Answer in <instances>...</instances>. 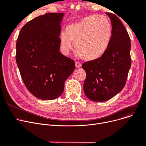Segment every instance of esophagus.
Here are the masks:
<instances>
[{"mask_svg":"<svg viewBox=\"0 0 146 146\" xmlns=\"http://www.w3.org/2000/svg\"><path fill=\"white\" fill-rule=\"evenodd\" d=\"M75 65H76V67L79 68V67H81V63L80 62H78V61H76L75 62Z\"/></svg>","mask_w":146,"mask_h":146,"instance_id":"obj_1","label":"esophagus"}]
</instances>
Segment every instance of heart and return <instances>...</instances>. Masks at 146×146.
<instances>
[{
  "mask_svg": "<svg viewBox=\"0 0 146 146\" xmlns=\"http://www.w3.org/2000/svg\"><path fill=\"white\" fill-rule=\"evenodd\" d=\"M112 36V26L104 15H92L66 27L60 34V43L65 53L72 48V42L82 58L92 61L100 58L108 48Z\"/></svg>",
  "mask_w": 146,
  "mask_h": 146,
  "instance_id": "obj_1",
  "label": "heart"
}]
</instances>
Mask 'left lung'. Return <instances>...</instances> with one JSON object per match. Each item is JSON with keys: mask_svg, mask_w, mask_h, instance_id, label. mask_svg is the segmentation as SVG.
<instances>
[{"mask_svg": "<svg viewBox=\"0 0 146 146\" xmlns=\"http://www.w3.org/2000/svg\"><path fill=\"white\" fill-rule=\"evenodd\" d=\"M112 26V36L100 58L82 65L86 73L84 84L86 96L92 101L109 100L125 86L131 65V39L123 24L115 14L106 12Z\"/></svg>", "mask_w": 146, "mask_h": 146, "instance_id": "left-lung-1", "label": "left lung"}]
</instances>
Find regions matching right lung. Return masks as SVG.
Listing matches in <instances>:
<instances>
[{
  "label": "right lung",
  "instance_id": "1",
  "mask_svg": "<svg viewBox=\"0 0 146 146\" xmlns=\"http://www.w3.org/2000/svg\"><path fill=\"white\" fill-rule=\"evenodd\" d=\"M62 13L37 17L21 29L16 43V62L25 86L43 100L59 97L65 81L74 70L73 60L60 52Z\"/></svg>",
  "mask_w": 146,
  "mask_h": 146
}]
</instances>
